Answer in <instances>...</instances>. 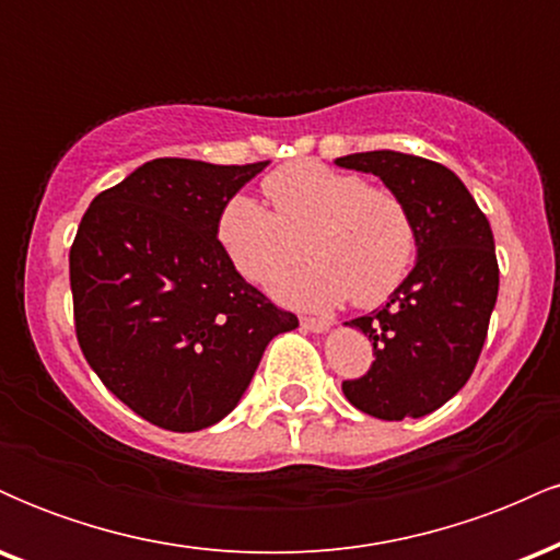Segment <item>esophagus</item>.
I'll use <instances>...</instances> for the list:
<instances>
[{
    "label": "esophagus",
    "instance_id": "1",
    "mask_svg": "<svg viewBox=\"0 0 560 560\" xmlns=\"http://www.w3.org/2000/svg\"><path fill=\"white\" fill-rule=\"evenodd\" d=\"M300 326H302V329H307V331H326V329H329V326H331V320L302 316V318H300Z\"/></svg>",
    "mask_w": 560,
    "mask_h": 560
}]
</instances>
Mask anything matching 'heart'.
<instances>
[{
  "label": "heart",
  "instance_id": "heart-1",
  "mask_svg": "<svg viewBox=\"0 0 560 560\" xmlns=\"http://www.w3.org/2000/svg\"><path fill=\"white\" fill-rule=\"evenodd\" d=\"M271 207L247 195L231 197L218 213V242L247 281L262 284L302 255L311 262L276 279V294L305 307L352 300L374 307L408 279L419 253L413 215L387 186L361 173L302 160L262 178Z\"/></svg>",
  "mask_w": 560,
  "mask_h": 560
}]
</instances>
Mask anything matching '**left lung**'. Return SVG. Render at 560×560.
Wrapping results in <instances>:
<instances>
[{"label": "left lung", "mask_w": 560, "mask_h": 560, "mask_svg": "<svg viewBox=\"0 0 560 560\" xmlns=\"http://www.w3.org/2000/svg\"><path fill=\"white\" fill-rule=\"evenodd\" d=\"M337 165L382 178L405 199L419 234V260L400 289L350 320L374 345V363L342 392L374 419H421L464 387L485 347L500 284L490 221L434 160L378 150Z\"/></svg>", "instance_id": "obj_1"}]
</instances>
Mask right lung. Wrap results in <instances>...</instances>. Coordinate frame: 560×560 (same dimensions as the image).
<instances>
[{"instance_id": "1", "label": "right lung", "mask_w": 560, "mask_h": 560, "mask_svg": "<svg viewBox=\"0 0 560 560\" xmlns=\"http://www.w3.org/2000/svg\"><path fill=\"white\" fill-rule=\"evenodd\" d=\"M268 165L158 158L100 191L70 244L83 358L133 413L199 432L236 408L276 334L298 316L236 273L218 213Z\"/></svg>"}]
</instances>
